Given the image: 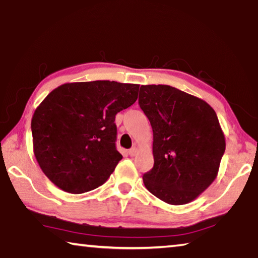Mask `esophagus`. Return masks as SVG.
<instances>
[{
	"instance_id": "obj_1",
	"label": "esophagus",
	"mask_w": 258,
	"mask_h": 258,
	"mask_svg": "<svg viewBox=\"0 0 258 258\" xmlns=\"http://www.w3.org/2000/svg\"><path fill=\"white\" fill-rule=\"evenodd\" d=\"M137 154H138V149H137V148H132V149L128 150V155H130L131 157H134Z\"/></svg>"
}]
</instances>
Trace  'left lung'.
<instances>
[{
  "label": "left lung",
  "mask_w": 258,
  "mask_h": 258,
  "mask_svg": "<svg viewBox=\"0 0 258 258\" xmlns=\"http://www.w3.org/2000/svg\"><path fill=\"white\" fill-rule=\"evenodd\" d=\"M139 104L154 132L155 163L143 175L146 187L169 205L194 202L216 178L225 151L215 110L169 85H142Z\"/></svg>",
  "instance_id": "left-lung-1"
}]
</instances>
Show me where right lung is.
<instances>
[{
    "label": "right lung",
    "instance_id": "obj_1",
    "mask_svg": "<svg viewBox=\"0 0 258 258\" xmlns=\"http://www.w3.org/2000/svg\"><path fill=\"white\" fill-rule=\"evenodd\" d=\"M139 86L76 82L46 95L32 118L33 149L54 185L69 194H84L108 180L123 158L115 146V117L137 101Z\"/></svg>",
    "mask_w": 258,
    "mask_h": 258
}]
</instances>
